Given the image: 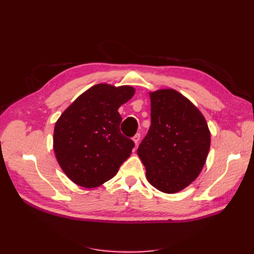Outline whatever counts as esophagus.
<instances>
[{
	"label": "esophagus",
	"mask_w": 254,
	"mask_h": 254,
	"mask_svg": "<svg viewBox=\"0 0 254 254\" xmlns=\"http://www.w3.org/2000/svg\"><path fill=\"white\" fill-rule=\"evenodd\" d=\"M140 136H141V134L140 133H136V134H134V136L132 137V141L134 142V144L136 145L137 143H139V141H140Z\"/></svg>",
	"instance_id": "obj_1"
}]
</instances>
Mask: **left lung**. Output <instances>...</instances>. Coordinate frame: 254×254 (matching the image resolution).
Returning <instances> with one entry per match:
<instances>
[{
  "label": "left lung",
  "mask_w": 254,
  "mask_h": 254,
  "mask_svg": "<svg viewBox=\"0 0 254 254\" xmlns=\"http://www.w3.org/2000/svg\"><path fill=\"white\" fill-rule=\"evenodd\" d=\"M149 96L151 124L136 152L151 186L175 194L202 171L211 132L200 110L178 91L160 89Z\"/></svg>",
  "instance_id": "left-lung-1"
}]
</instances>
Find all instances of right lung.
<instances>
[{"mask_svg":"<svg viewBox=\"0 0 254 254\" xmlns=\"http://www.w3.org/2000/svg\"><path fill=\"white\" fill-rule=\"evenodd\" d=\"M134 92L131 86L95 84L57 120L54 151L61 170L75 184L86 189L102 186L131 155L134 143L121 133L118 110Z\"/></svg>","mask_w":254,"mask_h":254,"instance_id":"obj_1","label":"right lung"}]
</instances>
